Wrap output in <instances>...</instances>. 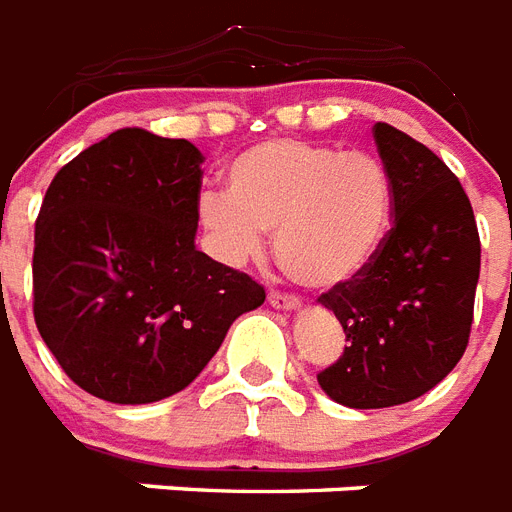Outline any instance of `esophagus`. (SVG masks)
I'll return each mask as SVG.
<instances>
[{
  "mask_svg": "<svg viewBox=\"0 0 512 512\" xmlns=\"http://www.w3.org/2000/svg\"><path fill=\"white\" fill-rule=\"evenodd\" d=\"M268 303L273 308H279V311H297L300 308V300L295 295H281V292H271L268 295Z\"/></svg>",
  "mask_w": 512,
  "mask_h": 512,
  "instance_id": "34e87169",
  "label": "esophagus"
}]
</instances>
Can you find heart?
Wrapping results in <instances>:
<instances>
[{"label": "heart", "mask_w": 512, "mask_h": 512, "mask_svg": "<svg viewBox=\"0 0 512 512\" xmlns=\"http://www.w3.org/2000/svg\"><path fill=\"white\" fill-rule=\"evenodd\" d=\"M217 257L244 265L273 231L279 265L313 289L348 284L372 265L393 220V183L364 151L268 140L225 170V191L199 199Z\"/></svg>", "instance_id": "1"}]
</instances>
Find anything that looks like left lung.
I'll list each match as a JSON object with an SVG mask.
<instances>
[{
  "instance_id": "obj_1",
  "label": "left lung",
  "mask_w": 512,
  "mask_h": 512,
  "mask_svg": "<svg viewBox=\"0 0 512 512\" xmlns=\"http://www.w3.org/2000/svg\"><path fill=\"white\" fill-rule=\"evenodd\" d=\"M372 132L393 183V228L361 276L319 297L348 340L319 385L350 409L406 404L452 372L481 273L476 217L454 172L390 124Z\"/></svg>"
}]
</instances>
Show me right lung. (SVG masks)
<instances>
[{"label": "right lung", "instance_id": "add662e5", "mask_svg": "<svg viewBox=\"0 0 512 512\" xmlns=\"http://www.w3.org/2000/svg\"><path fill=\"white\" fill-rule=\"evenodd\" d=\"M204 156L127 127L52 177L34 231L36 329L111 404L188 388L265 289L196 249Z\"/></svg>", "mask_w": 512, "mask_h": 512}]
</instances>
